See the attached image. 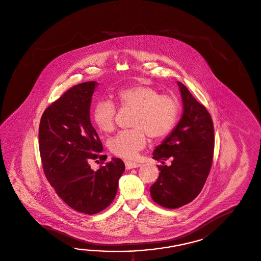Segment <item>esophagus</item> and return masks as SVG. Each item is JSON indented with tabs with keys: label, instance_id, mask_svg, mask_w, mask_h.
I'll return each instance as SVG.
<instances>
[{
	"label": "esophagus",
	"instance_id": "esophagus-1",
	"mask_svg": "<svg viewBox=\"0 0 261 261\" xmlns=\"http://www.w3.org/2000/svg\"><path fill=\"white\" fill-rule=\"evenodd\" d=\"M141 164L138 162H125V167L126 169H133V168H138L140 167Z\"/></svg>",
	"mask_w": 261,
	"mask_h": 261
}]
</instances>
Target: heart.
<instances>
[{"mask_svg":"<svg viewBox=\"0 0 261 261\" xmlns=\"http://www.w3.org/2000/svg\"><path fill=\"white\" fill-rule=\"evenodd\" d=\"M120 107L133 109L131 119L133 128L121 131L109 141L113 154L125 160L135 159L144 148L147 135L160 140L173 130L179 112L176 98L160 95L153 86L135 85L121 88L116 94ZM116 106L110 100L99 101L93 112L96 126L105 133H111L116 128Z\"/></svg>","mask_w":261,"mask_h":261,"instance_id":"b5f03b06","label":"heart"}]
</instances>
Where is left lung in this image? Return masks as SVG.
<instances>
[{"mask_svg": "<svg viewBox=\"0 0 261 261\" xmlns=\"http://www.w3.org/2000/svg\"><path fill=\"white\" fill-rule=\"evenodd\" d=\"M184 113L171 134L155 149L153 159L162 162L156 181L150 187L152 199L168 209L191 202L201 192L211 169L215 133L211 116L188 88L177 82ZM169 160L166 166L165 162Z\"/></svg>", "mask_w": 261, "mask_h": 261, "instance_id": "obj_1", "label": "left lung"}]
</instances>
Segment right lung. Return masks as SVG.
Listing matches in <instances>:
<instances>
[{"mask_svg":"<svg viewBox=\"0 0 261 261\" xmlns=\"http://www.w3.org/2000/svg\"><path fill=\"white\" fill-rule=\"evenodd\" d=\"M97 82L74 85L42 114L39 148L42 168L50 185L76 211L94 215L116 197L124 162L112 161L94 171L90 162H106L102 144L90 121L92 95ZM99 163V162H98Z\"/></svg>","mask_w":261,"mask_h":261,"instance_id":"add662e5","label":"right lung"}]
</instances>
